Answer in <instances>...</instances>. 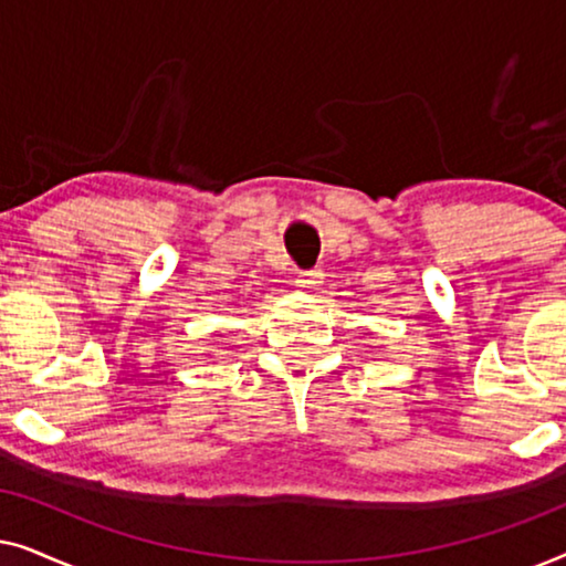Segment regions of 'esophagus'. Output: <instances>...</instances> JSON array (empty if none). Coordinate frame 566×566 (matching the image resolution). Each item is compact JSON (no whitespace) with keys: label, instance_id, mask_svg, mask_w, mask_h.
<instances>
[{"label":"esophagus","instance_id":"esophagus-1","mask_svg":"<svg viewBox=\"0 0 566 566\" xmlns=\"http://www.w3.org/2000/svg\"><path fill=\"white\" fill-rule=\"evenodd\" d=\"M319 283H322L319 270H304V273H298V277H296V285H298V289H304V291H312Z\"/></svg>","mask_w":566,"mask_h":566}]
</instances>
